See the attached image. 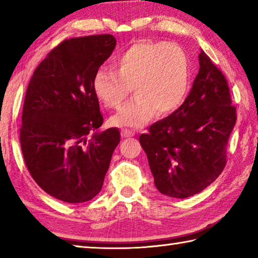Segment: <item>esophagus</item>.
I'll return each mask as SVG.
<instances>
[{"instance_id":"obj_1","label":"esophagus","mask_w":258,"mask_h":258,"mask_svg":"<svg viewBox=\"0 0 258 258\" xmlns=\"http://www.w3.org/2000/svg\"><path fill=\"white\" fill-rule=\"evenodd\" d=\"M120 134H121V137H123V138H131V137H134L135 133L133 132V131L123 128L120 131Z\"/></svg>"}]
</instances>
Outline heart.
Segmentation results:
<instances>
[{
  "label": "heart",
  "instance_id": "b5f03b06",
  "mask_svg": "<svg viewBox=\"0 0 258 258\" xmlns=\"http://www.w3.org/2000/svg\"><path fill=\"white\" fill-rule=\"evenodd\" d=\"M113 69L95 72L92 89L104 107L118 108L132 91L135 97L111 117L118 127L138 128L156 115L176 111L190 87V62L174 43L140 41L117 56Z\"/></svg>",
  "mask_w": 258,
  "mask_h": 258
}]
</instances>
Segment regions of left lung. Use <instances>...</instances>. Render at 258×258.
<instances>
[{
	"label": "left lung",
	"instance_id": "left-lung-1",
	"mask_svg": "<svg viewBox=\"0 0 258 258\" xmlns=\"http://www.w3.org/2000/svg\"><path fill=\"white\" fill-rule=\"evenodd\" d=\"M198 58L199 72L182 106L139 139L157 190L176 199L199 194L220 176L237 119L223 74L203 50Z\"/></svg>",
	"mask_w": 258,
	"mask_h": 258
}]
</instances>
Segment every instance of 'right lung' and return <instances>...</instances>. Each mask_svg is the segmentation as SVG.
<instances>
[{
	"label": "right lung",
	"mask_w": 258,
	"mask_h": 258,
	"mask_svg": "<svg viewBox=\"0 0 258 258\" xmlns=\"http://www.w3.org/2000/svg\"><path fill=\"white\" fill-rule=\"evenodd\" d=\"M115 46L110 34L63 41L35 69L26 91L25 163L38 186L61 202L81 204L99 194L120 141L116 127L99 130L103 118L92 89L95 72Z\"/></svg>",
	"instance_id": "obj_1"
}]
</instances>
